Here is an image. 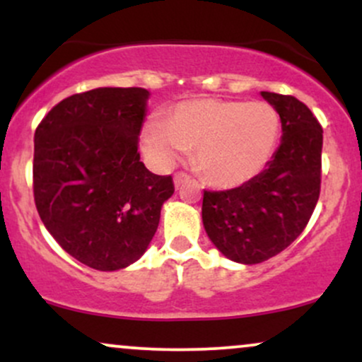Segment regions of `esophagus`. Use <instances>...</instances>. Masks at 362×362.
<instances>
[{
  "label": "esophagus",
  "instance_id": "34e87169",
  "mask_svg": "<svg viewBox=\"0 0 362 362\" xmlns=\"http://www.w3.org/2000/svg\"><path fill=\"white\" fill-rule=\"evenodd\" d=\"M189 175H187L185 172H177L175 177H173V180H175V185L180 187L182 184H185V182H189Z\"/></svg>",
  "mask_w": 362,
  "mask_h": 362
}]
</instances>
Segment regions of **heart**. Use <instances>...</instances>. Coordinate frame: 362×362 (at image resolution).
<instances>
[{"label":"heart","instance_id":"1","mask_svg":"<svg viewBox=\"0 0 362 362\" xmlns=\"http://www.w3.org/2000/svg\"><path fill=\"white\" fill-rule=\"evenodd\" d=\"M281 134V117L267 102L195 98L167 110L165 122H149L144 153L170 165L192 151L195 167L209 184L223 189L255 178L269 163Z\"/></svg>","mask_w":362,"mask_h":362}]
</instances>
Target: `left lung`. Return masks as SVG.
I'll return each instance as SVG.
<instances>
[{"label": "left lung", "mask_w": 362, "mask_h": 362, "mask_svg": "<svg viewBox=\"0 0 362 362\" xmlns=\"http://www.w3.org/2000/svg\"><path fill=\"white\" fill-rule=\"evenodd\" d=\"M279 112L281 146L267 168L230 190H204L202 223L218 250L240 264H260L289 247L308 224L322 185L323 129L305 103L262 91Z\"/></svg>", "instance_id": "obj_1"}]
</instances>
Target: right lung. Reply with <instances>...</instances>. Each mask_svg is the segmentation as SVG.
Returning a JSON list of instances; mask_svg holds the SVG:
<instances>
[{
  "label": "right lung",
  "mask_w": 362,
  "mask_h": 362,
  "mask_svg": "<svg viewBox=\"0 0 362 362\" xmlns=\"http://www.w3.org/2000/svg\"><path fill=\"white\" fill-rule=\"evenodd\" d=\"M144 88H95L54 105L35 129L34 199L44 226L69 255L119 271L146 252L172 175L139 161Z\"/></svg>",
  "instance_id": "right-lung-1"
}]
</instances>
